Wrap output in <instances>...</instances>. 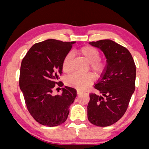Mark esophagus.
Wrapping results in <instances>:
<instances>
[{
  "label": "esophagus",
  "mask_w": 149,
  "mask_h": 149,
  "mask_svg": "<svg viewBox=\"0 0 149 149\" xmlns=\"http://www.w3.org/2000/svg\"><path fill=\"white\" fill-rule=\"evenodd\" d=\"M77 94L79 95V94H81V93H82V91L79 90V89H77Z\"/></svg>",
  "instance_id": "obj_1"
}]
</instances>
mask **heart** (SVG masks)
<instances>
[{
    "label": "heart",
    "instance_id": "b5f03b06",
    "mask_svg": "<svg viewBox=\"0 0 149 149\" xmlns=\"http://www.w3.org/2000/svg\"><path fill=\"white\" fill-rule=\"evenodd\" d=\"M78 53L89 63V68L95 77H98L103 74L107 68V62L104 59L100 58V54L97 49L87 45L79 49ZM72 53H68L63 59L62 70L66 74H69L72 71ZM93 81L94 78L91 73L85 74L74 73L68 77L66 83L69 86L83 90L92 85Z\"/></svg>",
    "mask_w": 149,
    "mask_h": 149
}]
</instances>
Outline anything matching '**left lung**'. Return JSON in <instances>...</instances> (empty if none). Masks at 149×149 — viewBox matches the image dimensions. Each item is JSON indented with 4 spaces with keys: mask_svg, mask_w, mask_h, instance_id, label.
<instances>
[{
    "mask_svg": "<svg viewBox=\"0 0 149 149\" xmlns=\"http://www.w3.org/2000/svg\"><path fill=\"white\" fill-rule=\"evenodd\" d=\"M104 54L107 68L94 88L99 93L89 94L87 117L99 127L113 125L123 117L135 90L136 65L127 49L115 41L100 40L89 42Z\"/></svg>",
    "mask_w": 149,
    "mask_h": 149,
    "instance_id": "left-lung-1",
    "label": "left lung"
}]
</instances>
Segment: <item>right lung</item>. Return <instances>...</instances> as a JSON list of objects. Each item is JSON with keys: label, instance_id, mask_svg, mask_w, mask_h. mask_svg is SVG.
Masks as SVG:
<instances>
[{"label": "right lung", "instance_id": "obj_1", "mask_svg": "<svg viewBox=\"0 0 149 149\" xmlns=\"http://www.w3.org/2000/svg\"><path fill=\"white\" fill-rule=\"evenodd\" d=\"M74 43L44 40L32 45L22 61L19 87L28 111L42 125L54 127L64 123L77 96L76 89L67 86L62 88L61 95L52 94L56 85L63 86L62 82L58 81L62 73V61Z\"/></svg>", "mask_w": 149, "mask_h": 149}]
</instances>
